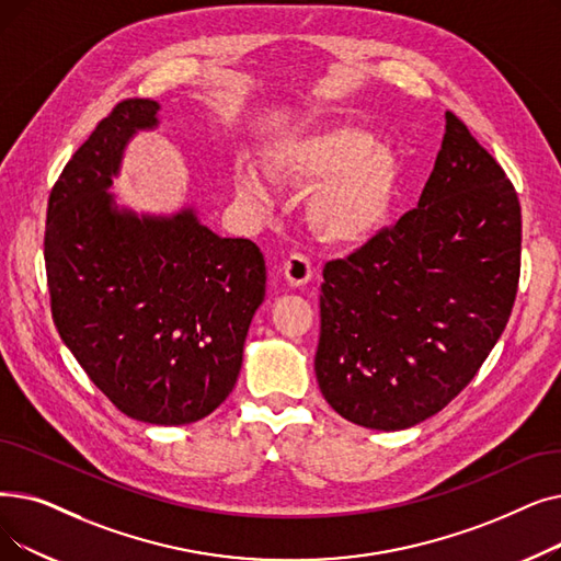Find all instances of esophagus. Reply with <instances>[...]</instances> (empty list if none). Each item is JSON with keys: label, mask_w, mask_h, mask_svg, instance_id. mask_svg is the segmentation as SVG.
<instances>
[{"label": "esophagus", "mask_w": 561, "mask_h": 561, "mask_svg": "<svg viewBox=\"0 0 561 561\" xmlns=\"http://www.w3.org/2000/svg\"><path fill=\"white\" fill-rule=\"evenodd\" d=\"M313 271H311V261L305 256V254H290L286 261H284V277L290 286H305L309 284Z\"/></svg>", "instance_id": "obj_1"}]
</instances>
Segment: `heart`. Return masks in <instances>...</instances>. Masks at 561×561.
Segmentation results:
<instances>
[{
    "label": "heart",
    "mask_w": 561,
    "mask_h": 561,
    "mask_svg": "<svg viewBox=\"0 0 561 561\" xmlns=\"http://www.w3.org/2000/svg\"><path fill=\"white\" fill-rule=\"evenodd\" d=\"M267 164L279 181L319 183L307 199V220L316 233L334 242L359 240L380 229L401 185L397 153L353 126L286 137L267 153ZM233 187L238 199L254 210L271 202V192L252 164L236 169Z\"/></svg>",
    "instance_id": "b5f03b06"
}]
</instances>
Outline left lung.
Listing matches in <instances>:
<instances>
[{"instance_id":"8db88e82","label":"left lung","mask_w":561,"mask_h":561,"mask_svg":"<svg viewBox=\"0 0 561 561\" xmlns=\"http://www.w3.org/2000/svg\"><path fill=\"white\" fill-rule=\"evenodd\" d=\"M518 277V194L447 112L417 208L323 267L313 369L325 401L378 431L440 412L497 344Z\"/></svg>"}]
</instances>
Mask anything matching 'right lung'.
Instances as JSON below:
<instances>
[{"label":"right lung","instance_id":"right-lung-1","mask_svg":"<svg viewBox=\"0 0 561 561\" xmlns=\"http://www.w3.org/2000/svg\"><path fill=\"white\" fill-rule=\"evenodd\" d=\"M158 112L149 99L118 103L64 167L47 202L45 271L59 336L91 382L137 422L181 426L231 394L265 261L192 206L116 204L126 146L158 128Z\"/></svg>","mask_w":561,"mask_h":561}]
</instances>
